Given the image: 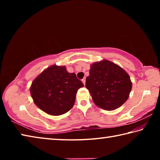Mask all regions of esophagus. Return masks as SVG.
Wrapping results in <instances>:
<instances>
[{"mask_svg": "<svg viewBox=\"0 0 160 160\" xmlns=\"http://www.w3.org/2000/svg\"><path fill=\"white\" fill-rule=\"evenodd\" d=\"M82 82H83L84 85H85V78H84L82 80Z\"/></svg>", "mask_w": 160, "mask_h": 160, "instance_id": "1", "label": "esophagus"}]
</instances>
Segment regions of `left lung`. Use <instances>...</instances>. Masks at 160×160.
Listing matches in <instances>:
<instances>
[{
    "label": "left lung",
    "instance_id": "1",
    "mask_svg": "<svg viewBox=\"0 0 160 160\" xmlns=\"http://www.w3.org/2000/svg\"><path fill=\"white\" fill-rule=\"evenodd\" d=\"M90 67L85 86L94 104L107 111L123 105L132 89L128 74L122 68L107 60L96 62Z\"/></svg>",
    "mask_w": 160,
    "mask_h": 160
}]
</instances>
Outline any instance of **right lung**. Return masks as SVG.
Wrapping results in <instances>:
<instances>
[{"label":"right lung","mask_w":160,"mask_h":160,"mask_svg":"<svg viewBox=\"0 0 160 160\" xmlns=\"http://www.w3.org/2000/svg\"><path fill=\"white\" fill-rule=\"evenodd\" d=\"M83 86L74 72L67 71L66 66L53 65L34 80L30 93L40 109L48 114L59 116L72 109L77 92Z\"/></svg>","instance_id":"obj_1"}]
</instances>
